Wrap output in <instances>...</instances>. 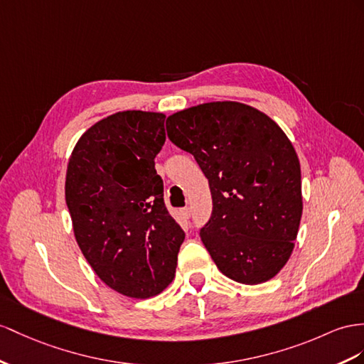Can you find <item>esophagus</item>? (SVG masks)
Masks as SVG:
<instances>
[{"label":"esophagus","instance_id":"obj_1","mask_svg":"<svg viewBox=\"0 0 364 364\" xmlns=\"http://www.w3.org/2000/svg\"><path fill=\"white\" fill-rule=\"evenodd\" d=\"M180 213H181V217H183L184 220H189V218H191V209H189V208H183V209L180 210Z\"/></svg>","mask_w":364,"mask_h":364}]
</instances>
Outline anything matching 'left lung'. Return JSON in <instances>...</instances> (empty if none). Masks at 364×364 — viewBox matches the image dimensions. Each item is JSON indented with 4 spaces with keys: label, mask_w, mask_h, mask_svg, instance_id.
Returning a JSON list of instances; mask_svg holds the SVG:
<instances>
[{
    "label": "left lung",
    "mask_w": 364,
    "mask_h": 364,
    "mask_svg": "<svg viewBox=\"0 0 364 364\" xmlns=\"http://www.w3.org/2000/svg\"><path fill=\"white\" fill-rule=\"evenodd\" d=\"M167 136L209 180L212 215L200 232L220 271L259 284L287 263L303 213L301 171L272 118L237 101H213L167 117Z\"/></svg>",
    "instance_id": "left-lung-1"
}]
</instances>
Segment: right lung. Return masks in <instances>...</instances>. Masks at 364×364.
Returning <instances> with one entry per match:
<instances>
[{"instance_id":"add662e5","label":"right lung","mask_w":364,"mask_h":364,"mask_svg":"<svg viewBox=\"0 0 364 364\" xmlns=\"http://www.w3.org/2000/svg\"><path fill=\"white\" fill-rule=\"evenodd\" d=\"M164 118L143 110L102 118L81 135L66 172V203L82 255L102 283L139 300L171 284L184 241L155 171Z\"/></svg>"}]
</instances>
